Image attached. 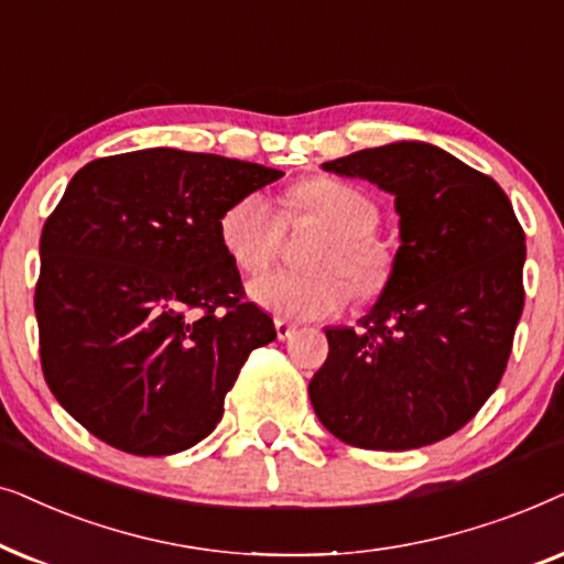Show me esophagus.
<instances>
[{
	"label": "esophagus",
	"instance_id": "1",
	"mask_svg": "<svg viewBox=\"0 0 564 564\" xmlns=\"http://www.w3.org/2000/svg\"><path fill=\"white\" fill-rule=\"evenodd\" d=\"M275 335H278V340H289L291 335H296V327L286 319H275Z\"/></svg>",
	"mask_w": 564,
	"mask_h": 564
}]
</instances>
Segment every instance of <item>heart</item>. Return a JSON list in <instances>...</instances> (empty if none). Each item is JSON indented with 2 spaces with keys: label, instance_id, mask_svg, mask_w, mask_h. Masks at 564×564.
I'll use <instances>...</instances> for the list:
<instances>
[{
  "label": "heart",
  "instance_id": "b5f03b06",
  "mask_svg": "<svg viewBox=\"0 0 564 564\" xmlns=\"http://www.w3.org/2000/svg\"><path fill=\"white\" fill-rule=\"evenodd\" d=\"M291 214L310 216L329 229L312 265L325 273H268L250 283V299L278 319L310 322L333 317L348 304L350 286L333 270L350 278L360 299H373L392 278V254L373 237L379 206L360 187L335 177L299 183L289 198ZM283 219L268 195L247 193L237 198L219 221V242L229 260L245 273H260L278 254Z\"/></svg>",
  "mask_w": 564,
  "mask_h": 564
}]
</instances>
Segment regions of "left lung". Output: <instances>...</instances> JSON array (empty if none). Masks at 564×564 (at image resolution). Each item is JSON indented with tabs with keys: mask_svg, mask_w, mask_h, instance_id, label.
<instances>
[{
	"mask_svg": "<svg viewBox=\"0 0 564 564\" xmlns=\"http://www.w3.org/2000/svg\"><path fill=\"white\" fill-rule=\"evenodd\" d=\"M322 170L394 195L400 247L364 329L325 327L312 408L343 444H435L500 384L523 312L527 237L492 177L425 141L360 149Z\"/></svg>",
	"mask_w": 564,
	"mask_h": 564,
	"instance_id": "obj_1",
	"label": "left lung"
}]
</instances>
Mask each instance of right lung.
<instances>
[{
	"instance_id": "obj_1",
	"label": "right lung",
	"mask_w": 564,
	"mask_h": 564,
	"mask_svg": "<svg viewBox=\"0 0 564 564\" xmlns=\"http://www.w3.org/2000/svg\"><path fill=\"white\" fill-rule=\"evenodd\" d=\"M281 170L154 147L82 167L41 235L35 317L58 404L112 448L204 441L247 356L275 340L245 302L221 214Z\"/></svg>"
}]
</instances>
